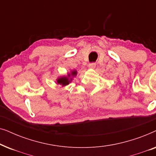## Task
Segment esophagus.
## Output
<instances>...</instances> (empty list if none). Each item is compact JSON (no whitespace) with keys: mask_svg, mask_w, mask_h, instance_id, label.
I'll return each instance as SVG.
<instances>
[{"mask_svg":"<svg viewBox=\"0 0 156 156\" xmlns=\"http://www.w3.org/2000/svg\"><path fill=\"white\" fill-rule=\"evenodd\" d=\"M88 67L89 68H91V69H93V68H94L96 67V64L94 62H91L89 64Z\"/></svg>","mask_w":156,"mask_h":156,"instance_id":"obj_1","label":"esophagus"}]
</instances>
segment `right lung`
Here are the masks:
<instances>
[{"instance_id":"add662e5","label":"right lung","mask_w":156,"mask_h":156,"mask_svg":"<svg viewBox=\"0 0 156 156\" xmlns=\"http://www.w3.org/2000/svg\"><path fill=\"white\" fill-rule=\"evenodd\" d=\"M76 74V71H75V70L72 71L71 74H68V76H62V77L57 79V84H62V86H66V85L69 84V83L72 81V78H69V77H71V75L72 76H74Z\"/></svg>"}]
</instances>
